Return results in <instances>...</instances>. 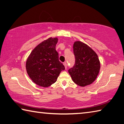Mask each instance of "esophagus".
<instances>
[{"instance_id": "obj_1", "label": "esophagus", "mask_w": 124, "mask_h": 124, "mask_svg": "<svg viewBox=\"0 0 124 124\" xmlns=\"http://www.w3.org/2000/svg\"><path fill=\"white\" fill-rule=\"evenodd\" d=\"M63 65L64 66V67H65V69H67V63H66V62H64L63 63Z\"/></svg>"}]
</instances>
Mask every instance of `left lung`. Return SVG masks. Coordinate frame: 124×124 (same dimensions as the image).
Segmentation results:
<instances>
[{"label":"left lung","mask_w":124,"mask_h":124,"mask_svg":"<svg viewBox=\"0 0 124 124\" xmlns=\"http://www.w3.org/2000/svg\"><path fill=\"white\" fill-rule=\"evenodd\" d=\"M75 63L68 70L72 80L81 87L92 84L97 78L100 69V63L96 53L91 47L80 41L73 45Z\"/></svg>","instance_id":"8db88e82"}]
</instances>
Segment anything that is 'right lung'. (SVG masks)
<instances>
[{"instance_id":"1","label":"right lung","mask_w":124,"mask_h":124,"mask_svg":"<svg viewBox=\"0 0 124 124\" xmlns=\"http://www.w3.org/2000/svg\"><path fill=\"white\" fill-rule=\"evenodd\" d=\"M57 38H49L31 51L26 62V69L32 81L39 86L48 87L57 81L64 66L58 59L56 50Z\"/></svg>"}]
</instances>
